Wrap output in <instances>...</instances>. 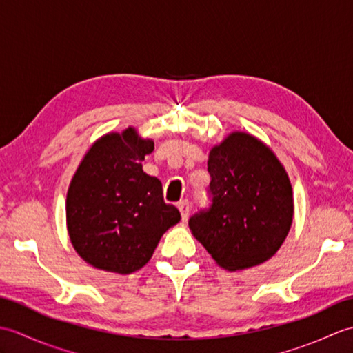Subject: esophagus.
<instances>
[{"label":"esophagus","mask_w":353,"mask_h":353,"mask_svg":"<svg viewBox=\"0 0 353 353\" xmlns=\"http://www.w3.org/2000/svg\"><path fill=\"white\" fill-rule=\"evenodd\" d=\"M177 208H179V211H181L182 220H183V221L188 220V215H190V203H188V200H182V201H179Z\"/></svg>","instance_id":"obj_1"}]
</instances>
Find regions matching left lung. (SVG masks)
Here are the masks:
<instances>
[{
	"mask_svg": "<svg viewBox=\"0 0 353 353\" xmlns=\"http://www.w3.org/2000/svg\"><path fill=\"white\" fill-rule=\"evenodd\" d=\"M211 206L190 219L192 235L220 267L259 265L287 238L294 203L283 165L264 142L234 132L208 159Z\"/></svg>",
	"mask_w": 353,
	"mask_h": 353,
	"instance_id": "8db88e82",
	"label": "left lung"
}]
</instances>
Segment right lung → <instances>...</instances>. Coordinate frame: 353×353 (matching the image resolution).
Here are the masks:
<instances>
[{
	"label": "right lung",
	"instance_id": "add662e5",
	"mask_svg": "<svg viewBox=\"0 0 353 353\" xmlns=\"http://www.w3.org/2000/svg\"><path fill=\"white\" fill-rule=\"evenodd\" d=\"M154 150L133 127L95 141L66 196V226L74 249L104 272L130 274L153 256L161 236L181 220L163 201L162 183L142 170Z\"/></svg>",
	"mask_w": 353,
	"mask_h": 353
}]
</instances>
